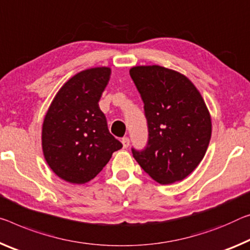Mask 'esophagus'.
Wrapping results in <instances>:
<instances>
[{
    "label": "esophagus",
    "mask_w": 250,
    "mask_h": 250,
    "mask_svg": "<svg viewBox=\"0 0 250 250\" xmlns=\"http://www.w3.org/2000/svg\"><path fill=\"white\" fill-rule=\"evenodd\" d=\"M121 142H122V146H124L125 149H126L130 146V140H129V138H126V137L125 138H122Z\"/></svg>",
    "instance_id": "1"
}]
</instances>
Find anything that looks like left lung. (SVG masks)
Returning <instances> with one entry per match:
<instances>
[{
    "instance_id": "1",
    "label": "left lung",
    "mask_w": 250,
    "mask_h": 250,
    "mask_svg": "<svg viewBox=\"0 0 250 250\" xmlns=\"http://www.w3.org/2000/svg\"><path fill=\"white\" fill-rule=\"evenodd\" d=\"M130 77L145 104L149 139L132 149L140 167L161 185L181 181L205 157L211 117L195 84L180 72L160 65H138Z\"/></svg>"
}]
</instances>
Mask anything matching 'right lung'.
<instances>
[{"mask_svg":"<svg viewBox=\"0 0 250 250\" xmlns=\"http://www.w3.org/2000/svg\"><path fill=\"white\" fill-rule=\"evenodd\" d=\"M111 69L97 66L69 79L58 91L42 125V150L52 171L70 184L92 180L122 148L109 132L99 100Z\"/></svg>","mask_w":250,"mask_h":250,"instance_id":"obj_1","label":"right lung"}]
</instances>
